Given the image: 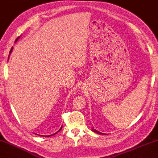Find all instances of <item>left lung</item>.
Masks as SVG:
<instances>
[{"instance_id": "obj_1", "label": "left lung", "mask_w": 158, "mask_h": 158, "mask_svg": "<svg viewBox=\"0 0 158 158\" xmlns=\"http://www.w3.org/2000/svg\"><path fill=\"white\" fill-rule=\"evenodd\" d=\"M93 131H94V132H96V133H98V134H102V133H101V132H98V131L96 130H93Z\"/></svg>"}]
</instances>
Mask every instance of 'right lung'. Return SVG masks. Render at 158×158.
Segmentation results:
<instances>
[{
	"label": "right lung",
	"mask_w": 158,
	"mask_h": 158,
	"mask_svg": "<svg viewBox=\"0 0 158 158\" xmlns=\"http://www.w3.org/2000/svg\"><path fill=\"white\" fill-rule=\"evenodd\" d=\"M18 38H19V37L17 38V39H16V41L18 40ZM12 48H11V51H10V52H9V53H10V54H11V52H12ZM61 130H62V127H61V128H60V130H59V131H60ZM59 131H58V132H59ZM55 134H56V133H54V134H53V135H48V137H49V136H51V135H55Z\"/></svg>",
	"instance_id": "1"
}]
</instances>
